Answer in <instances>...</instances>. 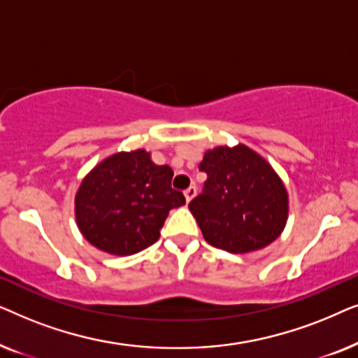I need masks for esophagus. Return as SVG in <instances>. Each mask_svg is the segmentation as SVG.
Segmentation results:
<instances>
[{
  "instance_id": "esophagus-1",
  "label": "esophagus",
  "mask_w": 358,
  "mask_h": 358,
  "mask_svg": "<svg viewBox=\"0 0 358 358\" xmlns=\"http://www.w3.org/2000/svg\"><path fill=\"white\" fill-rule=\"evenodd\" d=\"M184 195H185V202L189 203L190 200H192L195 195H197V189H195L194 185H192V187H189L187 190H184Z\"/></svg>"
}]
</instances>
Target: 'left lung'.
Returning <instances> with one entry per match:
<instances>
[{
  "instance_id": "obj_1",
  "label": "left lung",
  "mask_w": 358,
  "mask_h": 358,
  "mask_svg": "<svg viewBox=\"0 0 358 358\" xmlns=\"http://www.w3.org/2000/svg\"><path fill=\"white\" fill-rule=\"evenodd\" d=\"M203 192L189 203L205 241L233 254L268 246L285 229L288 192L272 164L249 146L218 145L203 155Z\"/></svg>"
}]
</instances>
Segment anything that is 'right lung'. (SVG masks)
<instances>
[{"label": "right lung", "mask_w": 358, "mask_h": 358, "mask_svg": "<svg viewBox=\"0 0 358 358\" xmlns=\"http://www.w3.org/2000/svg\"><path fill=\"white\" fill-rule=\"evenodd\" d=\"M173 169L158 166L143 148L119 151L97 163L75 195V220L92 246L112 256H131L158 241L182 192L171 187Z\"/></svg>", "instance_id": "obj_1"}]
</instances>
